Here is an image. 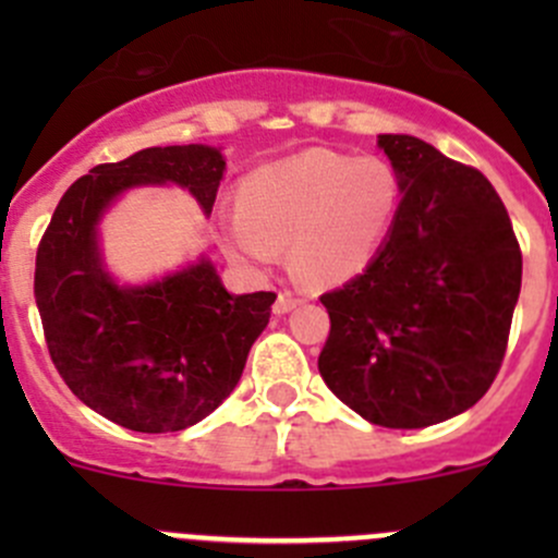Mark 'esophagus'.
I'll list each match as a JSON object with an SVG mask.
<instances>
[{
	"mask_svg": "<svg viewBox=\"0 0 558 558\" xmlns=\"http://www.w3.org/2000/svg\"><path fill=\"white\" fill-rule=\"evenodd\" d=\"M296 305H302V300L296 294H291V291H280L278 294V302H275V313L283 315L289 311H294Z\"/></svg>",
	"mask_w": 558,
	"mask_h": 558,
	"instance_id": "obj_1",
	"label": "esophagus"
}]
</instances>
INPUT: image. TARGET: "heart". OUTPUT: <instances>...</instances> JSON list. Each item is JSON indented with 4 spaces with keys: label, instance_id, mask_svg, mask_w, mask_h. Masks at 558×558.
I'll return each instance as SVG.
<instances>
[{
    "label": "heart",
    "instance_id": "1",
    "mask_svg": "<svg viewBox=\"0 0 558 558\" xmlns=\"http://www.w3.org/2000/svg\"><path fill=\"white\" fill-rule=\"evenodd\" d=\"M399 199V174L380 156L307 148L240 183L227 247L240 262L272 267L289 245L291 267L307 283H345L380 251Z\"/></svg>",
    "mask_w": 558,
    "mask_h": 558
}]
</instances>
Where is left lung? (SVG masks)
<instances>
[{
	"mask_svg": "<svg viewBox=\"0 0 558 558\" xmlns=\"http://www.w3.org/2000/svg\"><path fill=\"white\" fill-rule=\"evenodd\" d=\"M378 145L402 202L367 269L320 296L331 329L318 373L369 424L421 429L470 410L497 378L521 247L486 174L410 134Z\"/></svg>",
	"mask_w": 558,
	"mask_h": 558,
	"instance_id": "8db88e82",
	"label": "left lung"
}]
</instances>
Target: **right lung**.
<instances>
[{"mask_svg":"<svg viewBox=\"0 0 558 558\" xmlns=\"http://www.w3.org/2000/svg\"><path fill=\"white\" fill-rule=\"evenodd\" d=\"M221 150L167 145L99 165L61 196L37 247L35 300L45 342L70 391L132 432H180L238 386L272 291L229 294L207 258L156 283L118 286L102 267L97 223L132 185L178 183L210 213Z\"/></svg>","mask_w":558,"mask_h":558,"instance_id":"1","label":"right lung"}]
</instances>
